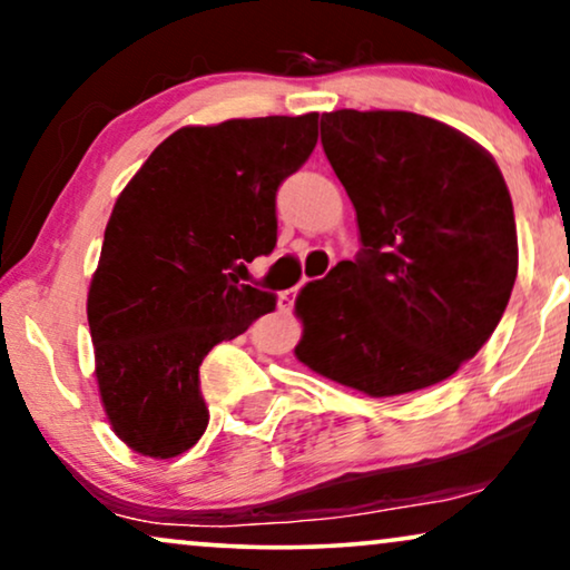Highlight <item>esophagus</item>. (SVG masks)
<instances>
[{
    "label": "esophagus",
    "instance_id": "1",
    "mask_svg": "<svg viewBox=\"0 0 570 570\" xmlns=\"http://www.w3.org/2000/svg\"><path fill=\"white\" fill-rule=\"evenodd\" d=\"M294 294H297V292H281V294H278V307H281V309H292V305H294Z\"/></svg>",
    "mask_w": 570,
    "mask_h": 570
}]
</instances>
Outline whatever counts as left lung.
Returning <instances> with one entry per match:
<instances>
[{"label": "left lung", "mask_w": 570, "mask_h": 570, "mask_svg": "<svg viewBox=\"0 0 570 570\" xmlns=\"http://www.w3.org/2000/svg\"><path fill=\"white\" fill-rule=\"evenodd\" d=\"M321 140L354 203L362 255L302 286L294 356L373 399L445 381L492 336L519 273L495 158L412 111H328Z\"/></svg>", "instance_id": "8db88e82"}]
</instances>
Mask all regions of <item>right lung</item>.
I'll use <instances>...</instances> for the list:
<instances>
[{
	"label": "right lung",
	"instance_id": "1",
	"mask_svg": "<svg viewBox=\"0 0 570 570\" xmlns=\"http://www.w3.org/2000/svg\"><path fill=\"white\" fill-rule=\"evenodd\" d=\"M317 142V111L171 132L121 189L88 286L96 383L114 435L164 461L208 428L200 362L276 309L234 281L276 247V189Z\"/></svg>",
	"mask_w": 570,
	"mask_h": 570
}]
</instances>
